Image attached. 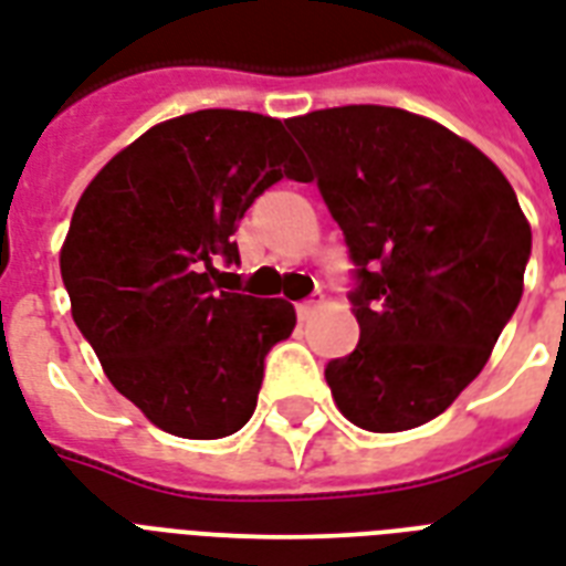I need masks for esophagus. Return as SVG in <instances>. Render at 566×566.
Wrapping results in <instances>:
<instances>
[{
    "instance_id": "1",
    "label": "esophagus",
    "mask_w": 566,
    "mask_h": 566,
    "mask_svg": "<svg viewBox=\"0 0 566 566\" xmlns=\"http://www.w3.org/2000/svg\"><path fill=\"white\" fill-rule=\"evenodd\" d=\"M316 301H301L298 304V318L301 322H307V318H313V313H316Z\"/></svg>"
}]
</instances>
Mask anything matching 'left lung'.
I'll use <instances>...</instances> for the list:
<instances>
[{
  "mask_svg": "<svg viewBox=\"0 0 566 566\" xmlns=\"http://www.w3.org/2000/svg\"><path fill=\"white\" fill-rule=\"evenodd\" d=\"M286 125L358 265L360 339L325 367L337 409L369 432L439 418L522 298L531 227L520 199L478 146L409 109L331 106Z\"/></svg>",
  "mask_w": 566,
  "mask_h": 566,
  "instance_id": "left-lung-1",
  "label": "left lung"
}]
</instances>
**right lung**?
I'll list each match as a JSON object with an SVG mask.
<instances>
[{
    "instance_id": "1",
    "label": "right lung",
    "mask_w": 566,
    "mask_h": 566,
    "mask_svg": "<svg viewBox=\"0 0 566 566\" xmlns=\"http://www.w3.org/2000/svg\"><path fill=\"white\" fill-rule=\"evenodd\" d=\"M280 178H304L280 118L199 109L148 127L76 202L59 250L71 316L113 388L169 436L244 427L265 355L295 328L289 301L229 292L218 271Z\"/></svg>"
}]
</instances>
